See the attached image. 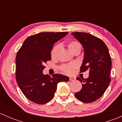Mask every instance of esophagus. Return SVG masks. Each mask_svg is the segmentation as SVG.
<instances>
[{"label": "esophagus", "instance_id": "1", "mask_svg": "<svg viewBox=\"0 0 122 122\" xmlns=\"http://www.w3.org/2000/svg\"><path fill=\"white\" fill-rule=\"evenodd\" d=\"M70 81H75L76 80V77H70Z\"/></svg>", "mask_w": 122, "mask_h": 122}]
</instances>
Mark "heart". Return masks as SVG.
<instances>
[{
	"label": "heart",
	"mask_w": 122,
	"mask_h": 122,
	"mask_svg": "<svg viewBox=\"0 0 122 122\" xmlns=\"http://www.w3.org/2000/svg\"><path fill=\"white\" fill-rule=\"evenodd\" d=\"M68 48L71 52H72L73 50H76L77 48H81V44H80L77 41H71L70 42H69L68 44ZM58 46H55V47L52 49V51H51V56L52 58H54L56 56V54H57L58 51ZM77 67V65L76 64L71 63V64H65L63 65L62 67H61V70L65 72L67 74H71L73 72L74 70Z\"/></svg>",
	"instance_id": "1"
}]
</instances>
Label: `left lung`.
<instances>
[{"mask_svg":"<svg viewBox=\"0 0 122 122\" xmlns=\"http://www.w3.org/2000/svg\"><path fill=\"white\" fill-rule=\"evenodd\" d=\"M84 48V59L80 71L89 70L86 79L77 77L83 83L82 88L75 94L84 103H91L99 99L107 88L111 79L109 77L112 61L109 50L102 39L85 32L71 33Z\"/></svg>","mask_w":122,"mask_h":122,"instance_id":"1","label":"left lung"}]
</instances>
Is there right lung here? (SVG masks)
<instances>
[{
    "label": "right lung",
    "instance_id": "right-lung-1",
    "mask_svg": "<svg viewBox=\"0 0 122 122\" xmlns=\"http://www.w3.org/2000/svg\"><path fill=\"white\" fill-rule=\"evenodd\" d=\"M65 32H41L25 39L16 58V79L25 96L36 104H45L54 96L58 83L68 81L69 77L55 74L44 75V64L51 60V51Z\"/></svg>",
    "mask_w": 122,
    "mask_h": 122
}]
</instances>
